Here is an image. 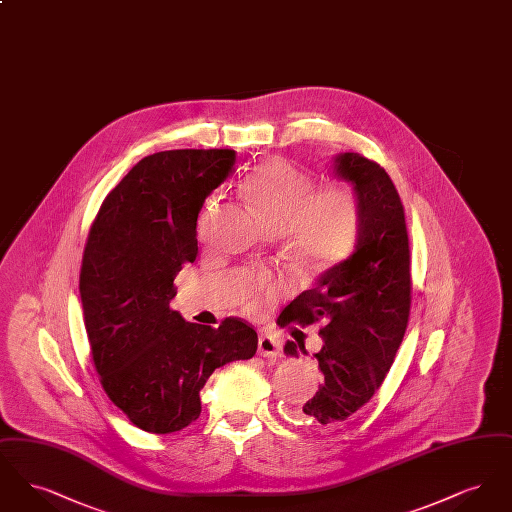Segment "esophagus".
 Segmentation results:
<instances>
[{
	"label": "esophagus",
	"mask_w": 512,
	"mask_h": 512,
	"mask_svg": "<svg viewBox=\"0 0 512 512\" xmlns=\"http://www.w3.org/2000/svg\"><path fill=\"white\" fill-rule=\"evenodd\" d=\"M259 355L268 357V359H276L282 355V343L278 338H272L268 334H261L259 338Z\"/></svg>",
	"instance_id": "esophagus-1"
}]
</instances>
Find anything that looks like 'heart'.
<instances>
[{
    "instance_id": "1",
    "label": "heart",
    "mask_w": 512,
    "mask_h": 512,
    "mask_svg": "<svg viewBox=\"0 0 512 512\" xmlns=\"http://www.w3.org/2000/svg\"><path fill=\"white\" fill-rule=\"evenodd\" d=\"M309 174L286 159H268L244 180L245 201L270 232H284L293 249L311 261L343 255L355 238L357 201L347 184H328L311 190ZM215 201L207 205L201 222L209 219ZM272 295L276 284H261Z\"/></svg>"
}]
</instances>
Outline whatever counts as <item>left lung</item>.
Wrapping results in <instances>:
<instances>
[{
	"label": "left lung",
	"instance_id": "1",
	"mask_svg": "<svg viewBox=\"0 0 512 512\" xmlns=\"http://www.w3.org/2000/svg\"><path fill=\"white\" fill-rule=\"evenodd\" d=\"M334 174L353 188L357 238L347 259L326 268L282 311V324L320 322L313 357L324 374L297 418L322 430L351 420L390 372L411 311V255L405 211L388 172L359 153L332 157ZM284 353L307 355L288 341Z\"/></svg>",
	"mask_w": 512,
	"mask_h": 512
}]
</instances>
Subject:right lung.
<instances>
[{
  "label": "right lung",
  "instance_id": "1",
  "mask_svg": "<svg viewBox=\"0 0 512 512\" xmlns=\"http://www.w3.org/2000/svg\"><path fill=\"white\" fill-rule=\"evenodd\" d=\"M234 163L232 149L147 155L105 197L84 247L80 299L101 386L151 434L192 424L215 368L257 351L240 318L211 328L171 309L174 278L197 255V215Z\"/></svg>",
  "mask_w": 512,
  "mask_h": 512
}]
</instances>
